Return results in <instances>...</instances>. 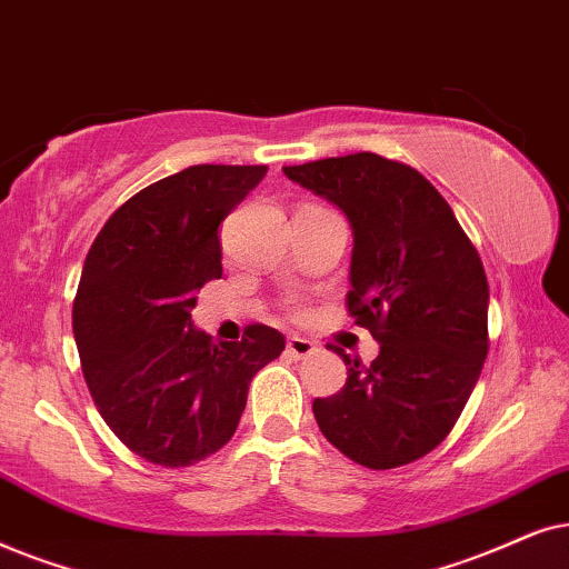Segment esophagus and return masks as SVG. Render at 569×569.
<instances>
[{
    "label": "esophagus",
    "instance_id": "1",
    "mask_svg": "<svg viewBox=\"0 0 569 569\" xmlns=\"http://www.w3.org/2000/svg\"><path fill=\"white\" fill-rule=\"evenodd\" d=\"M286 353H289L291 359H307L309 353H315V343L309 338L289 336V340H286Z\"/></svg>",
    "mask_w": 569,
    "mask_h": 569
}]
</instances>
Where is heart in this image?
Instances as JSON below:
<instances>
[{"instance_id":"obj_1","label":"heart","mask_w":569,"mask_h":569,"mask_svg":"<svg viewBox=\"0 0 569 569\" xmlns=\"http://www.w3.org/2000/svg\"><path fill=\"white\" fill-rule=\"evenodd\" d=\"M291 312H293V315H301V312H305V307H301V305H291Z\"/></svg>"}]
</instances>
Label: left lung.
I'll return each mask as SVG.
<instances>
[{"mask_svg": "<svg viewBox=\"0 0 569 569\" xmlns=\"http://www.w3.org/2000/svg\"><path fill=\"white\" fill-rule=\"evenodd\" d=\"M328 197L353 229L348 315L380 343L312 411L353 463L388 471L413 463L456 427L489 353V283L481 257L442 194L408 163L351 153L283 166Z\"/></svg>", "mask_w": 569, "mask_h": 569, "instance_id": "1", "label": "left lung"}]
</instances>
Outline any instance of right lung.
<instances>
[{
	"mask_svg": "<svg viewBox=\"0 0 569 569\" xmlns=\"http://www.w3.org/2000/svg\"><path fill=\"white\" fill-rule=\"evenodd\" d=\"M264 166L200 163L113 210L82 264L72 330L98 413L134 456L184 468L233 437L252 377L286 338L247 325L216 343L192 328L197 289L221 278L218 226Z\"/></svg>",
	"mask_w": 569,
	"mask_h": 569,
	"instance_id": "1",
	"label": "right lung"
}]
</instances>
